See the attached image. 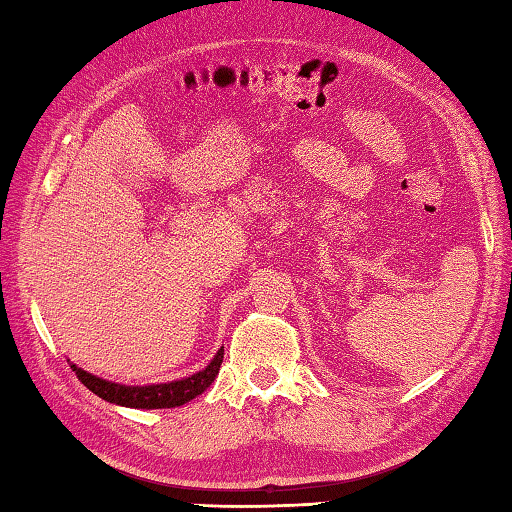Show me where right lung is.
Segmentation results:
<instances>
[{
  "label": "right lung",
  "instance_id": "right-lung-1",
  "mask_svg": "<svg viewBox=\"0 0 512 512\" xmlns=\"http://www.w3.org/2000/svg\"><path fill=\"white\" fill-rule=\"evenodd\" d=\"M222 361H224V350L217 352L213 361L198 374L182 380H173V383L147 385V387L116 385V383H110V380L96 378L88 372H83V369L76 365H70V367L85 387L94 391L99 398L114 402V405L134 407V409H171V407L184 405V402L193 400L195 396H200L202 391L215 380L217 372H220Z\"/></svg>",
  "mask_w": 512,
  "mask_h": 512
}]
</instances>
